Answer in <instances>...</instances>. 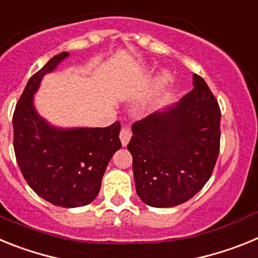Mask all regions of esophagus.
Wrapping results in <instances>:
<instances>
[{
	"instance_id": "obj_1",
	"label": "esophagus",
	"mask_w": 258,
	"mask_h": 258,
	"mask_svg": "<svg viewBox=\"0 0 258 258\" xmlns=\"http://www.w3.org/2000/svg\"><path fill=\"white\" fill-rule=\"evenodd\" d=\"M132 138V132L127 126H122L120 131V141H121L122 146H126Z\"/></svg>"
}]
</instances>
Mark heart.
Wrapping results in <instances>:
<instances>
[{"label":"heart","instance_id":"heart-1","mask_svg":"<svg viewBox=\"0 0 258 258\" xmlns=\"http://www.w3.org/2000/svg\"><path fill=\"white\" fill-rule=\"evenodd\" d=\"M168 80H169V75L164 74V75H161L160 77H159V83H160V84H165L166 81H168Z\"/></svg>","mask_w":258,"mask_h":258}]
</instances>
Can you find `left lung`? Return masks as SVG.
<instances>
[{
	"mask_svg": "<svg viewBox=\"0 0 258 258\" xmlns=\"http://www.w3.org/2000/svg\"><path fill=\"white\" fill-rule=\"evenodd\" d=\"M179 103L154 112L132 126L138 197L155 208H169L199 192L211 178L221 138V109L199 75Z\"/></svg>",
	"mask_w": 258,
	"mask_h": 258,
	"instance_id": "1",
	"label": "left lung"
}]
</instances>
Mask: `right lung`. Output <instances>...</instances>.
I'll list each match as a JSON object with an SVG mask.
<instances>
[{
	"mask_svg": "<svg viewBox=\"0 0 258 258\" xmlns=\"http://www.w3.org/2000/svg\"><path fill=\"white\" fill-rule=\"evenodd\" d=\"M68 55L52 56L27 83L13 116L14 151L23 177L38 197L76 208L97 198L107 164L121 142L118 121L107 127L59 129L38 116L33 94L42 77Z\"/></svg>",
	"mask_w": 258,
	"mask_h": 258,
	"instance_id": "right-lung-1",
	"label": "right lung"
}]
</instances>
